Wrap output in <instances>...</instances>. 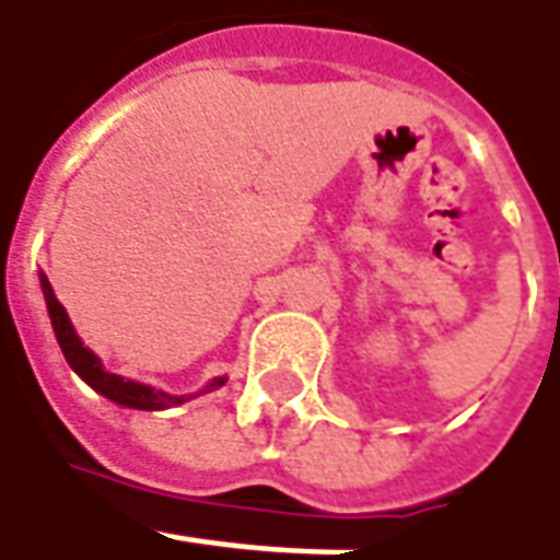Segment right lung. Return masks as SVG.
<instances>
[{
	"mask_svg": "<svg viewBox=\"0 0 560 560\" xmlns=\"http://www.w3.org/2000/svg\"><path fill=\"white\" fill-rule=\"evenodd\" d=\"M43 294H46L51 328H55V338L61 343V353H65V359L70 362V369L83 377L89 387H95L102 396L120 402V406H129V409H166V406H179V402H185V396H170L164 394V390L148 387V384H139V381H126V377L105 372L98 357H95L92 350H86L83 340L77 338L68 313H65V306L58 303V298H55V291H51V284L46 276H43ZM222 381H225V377H217L213 384H207V390L222 387Z\"/></svg>",
	"mask_w": 560,
	"mask_h": 560,
	"instance_id": "1",
	"label": "right lung"
}]
</instances>
